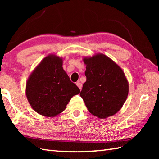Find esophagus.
Here are the masks:
<instances>
[{
  "instance_id": "1",
  "label": "esophagus",
  "mask_w": 159,
  "mask_h": 159,
  "mask_svg": "<svg viewBox=\"0 0 159 159\" xmlns=\"http://www.w3.org/2000/svg\"><path fill=\"white\" fill-rule=\"evenodd\" d=\"M76 85L78 86V87H79L80 89H81V88H82V84L81 83H80V82H77L76 83Z\"/></svg>"
}]
</instances>
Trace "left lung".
Masks as SVG:
<instances>
[{"label":"left lung","mask_w":159,"mask_h":159,"mask_svg":"<svg viewBox=\"0 0 159 159\" xmlns=\"http://www.w3.org/2000/svg\"><path fill=\"white\" fill-rule=\"evenodd\" d=\"M83 61L87 66V80L80 96L87 109L99 118L116 114L123 106L128 93V83L122 70L102 54Z\"/></svg>","instance_id":"8db88e82"}]
</instances>
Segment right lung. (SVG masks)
<instances>
[{
    "instance_id": "add662e5",
    "label": "right lung",
    "mask_w": 159,
    "mask_h": 159,
    "mask_svg": "<svg viewBox=\"0 0 159 159\" xmlns=\"http://www.w3.org/2000/svg\"><path fill=\"white\" fill-rule=\"evenodd\" d=\"M63 60L55 55L45 57L26 83L29 102L37 113L54 117L65 110L72 97L80 89L71 81L63 67Z\"/></svg>"
}]
</instances>
